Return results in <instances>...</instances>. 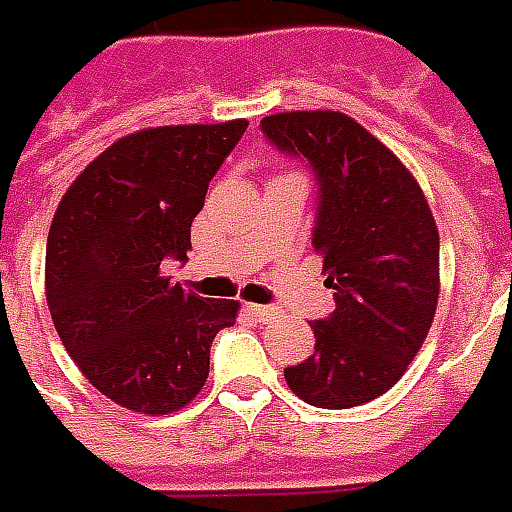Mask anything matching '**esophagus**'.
Wrapping results in <instances>:
<instances>
[{
	"instance_id": "esophagus-1",
	"label": "esophagus",
	"mask_w": 512,
	"mask_h": 512,
	"mask_svg": "<svg viewBox=\"0 0 512 512\" xmlns=\"http://www.w3.org/2000/svg\"><path fill=\"white\" fill-rule=\"evenodd\" d=\"M248 311L259 322H267V320H270V317H273V308H270V306H259V303H250Z\"/></svg>"
}]
</instances>
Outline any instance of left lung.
Wrapping results in <instances>:
<instances>
[{"mask_svg":"<svg viewBox=\"0 0 512 512\" xmlns=\"http://www.w3.org/2000/svg\"><path fill=\"white\" fill-rule=\"evenodd\" d=\"M262 132L317 179L311 245L336 300L311 322L314 353L284 378L308 405H364L405 375L433 325L436 220L411 170L344 112H278Z\"/></svg>","mask_w":512,"mask_h":512,"instance_id":"8db88e82","label":"left lung"}]
</instances>
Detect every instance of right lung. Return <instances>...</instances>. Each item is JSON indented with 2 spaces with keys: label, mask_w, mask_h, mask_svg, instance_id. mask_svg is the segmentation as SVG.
<instances>
[{
  "label": "right lung",
  "mask_w": 512,
  "mask_h": 512,
  "mask_svg": "<svg viewBox=\"0 0 512 512\" xmlns=\"http://www.w3.org/2000/svg\"><path fill=\"white\" fill-rule=\"evenodd\" d=\"M248 121L157 126L121 137L82 170L54 212L46 303L65 350L96 389L137 413L184 408L204 389L209 347L237 300L184 292V262L209 181Z\"/></svg>",
  "instance_id": "add662e5"
}]
</instances>
